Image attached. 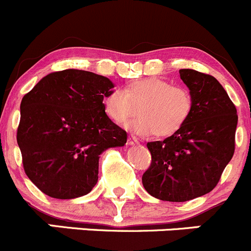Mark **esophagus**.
Masks as SVG:
<instances>
[{"label":"esophagus","mask_w":251,"mask_h":251,"mask_svg":"<svg viewBox=\"0 0 251 251\" xmlns=\"http://www.w3.org/2000/svg\"><path fill=\"white\" fill-rule=\"evenodd\" d=\"M127 144H128V145L138 144V139H137V138H135V137H133V135H130V137H128Z\"/></svg>","instance_id":"1"}]
</instances>
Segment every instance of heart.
<instances>
[{
    "label": "heart",
    "mask_w": 251,
    "mask_h": 251,
    "mask_svg": "<svg viewBox=\"0 0 251 251\" xmlns=\"http://www.w3.org/2000/svg\"><path fill=\"white\" fill-rule=\"evenodd\" d=\"M103 106L107 116L116 123L126 122L139 108L140 116L128 122L126 128L140 137L155 133L168 137L187 122L192 113L193 97L187 88L150 77L137 81L126 90H112L104 97Z\"/></svg>",
    "instance_id": "heart-1"
}]
</instances>
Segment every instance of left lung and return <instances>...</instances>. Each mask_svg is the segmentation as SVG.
<instances>
[{
  "instance_id": "1",
  "label": "left lung",
  "mask_w": 251,
  "mask_h": 251,
  "mask_svg": "<svg viewBox=\"0 0 251 251\" xmlns=\"http://www.w3.org/2000/svg\"><path fill=\"white\" fill-rule=\"evenodd\" d=\"M193 97L192 113L164 140L148 143L151 164L143 174L148 193L161 201L185 202L211 192L235 149L237 108L213 76L181 69Z\"/></svg>"
}]
</instances>
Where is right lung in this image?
<instances>
[{"instance_id":"add662e5","label":"right lung","mask_w":251,"mask_h":251,"mask_svg":"<svg viewBox=\"0 0 251 251\" xmlns=\"http://www.w3.org/2000/svg\"><path fill=\"white\" fill-rule=\"evenodd\" d=\"M114 85L90 71H56L21 102L17 143L29 180L52 199L87 195L99 180L100 155L127 143L126 130L104 112Z\"/></svg>"}]
</instances>
